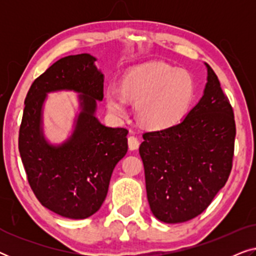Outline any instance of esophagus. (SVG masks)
Wrapping results in <instances>:
<instances>
[{
    "mask_svg": "<svg viewBox=\"0 0 256 256\" xmlns=\"http://www.w3.org/2000/svg\"><path fill=\"white\" fill-rule=\"evenodd\" d=\"M128 146H129V149H130V150H136L138 148L140 141L134 134H130V136L128 138Z\"/></svg>",
    "mask_w": 256,
    "mask_h": 256,
    "instance_id": "1",
    "label": "esophagus"
}]
</instances>
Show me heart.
Returning <instances> with one entry per match:
<instances>
[{
  "mask_svg": "<svg viewBox=\"0 0 256 256\" xmlns=\"http://www.w3.org/2000/svg\"><path fill=\"white\" fill-rule=\"evenodd\" d=\"M122 90H106L107 107L115 116L128 113L127 96L136 102V115L150 129H164L180 122L190 110L196 85L188 71L166 62L135 66L124 73Z\"/></svg>",
  "mask_w": 256,
  "mask_h": 256,
  "instance_id": "obj_1",
  "label": "heart"
}]
</instances>
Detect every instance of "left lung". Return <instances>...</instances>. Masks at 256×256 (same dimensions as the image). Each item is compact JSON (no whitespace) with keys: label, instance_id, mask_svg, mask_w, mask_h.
<instances>
[{"label":"left lung","instance_id":"left-lung-1","mask_svg":"<svg viewBox=\"0 0 256 256\" xmlns=\"http://www.w3.org/2000/svg\"><path fill=\"white\" fill-rule=\"evenodd\" d=\"M205 65L208 82L199 102L180 124L144 132L140 146L150 210L166 224L204 212L232 170L233 108L214 71Z\"/></svg>","mask_w":256,"mask_h":256}]
</instances>
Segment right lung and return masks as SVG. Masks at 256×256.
Masks as SVG:
<instances>
[{"mask_svg": "<svg viewBox=\"0 0 256 256\" xmlns=\"http://www.w3.org/2000/svg\"><path fill=\"white\" fill-rule=\"evenodd\" d=\"M88 54L68 56L51 65L31 85L24 101L18 149L28 182L38 200L70 219H85L101 208L113 170L127 154L126 128L104 126L96 116L104 99V74ZM74 90L80 113L72 135L62 145H50L42 134L46 94Z\"/></svg>", "mask_w": 256, "mask_h": 256, "instance_id": "right-lung-1", "label": "right lung"}]
</instances>
